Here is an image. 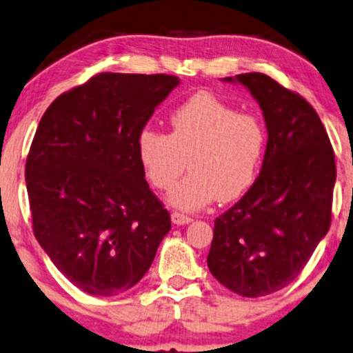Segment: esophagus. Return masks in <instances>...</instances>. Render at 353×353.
I'll return each instance as SVG.
<instances>
[{"label": "esophagus", "instance_id": "34e87169", "mask_svg": "<svg viewBox=\"0 0 353 353\" xmlns=\"http://www.w3.org/2000/svg\"><path fill=\"white\" fill-rule=\"evenodd\" d=\"M191 217L190 216H185L181 214V212H173L172 214V223L176 224V225H185V224H190L191 223Z\"/></svg>", "mask_w": 353, "mask_h": 353}]
</instances>
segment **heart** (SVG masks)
<instances>
[{
  "mask_svg": "<svg viewBox=\"0 0 353 353\" xmlns=\"http://www.w3.org/2000/svg\"><path fill=\"white\" fill-rule=\"evenodd\" d=\"M172 132L143 128L136 152L143 176L157 190H168L167 201L183 211H198L217 198H241L259 176L267 149V130L260 117L239 112L212 93L193 94L170 116Z\"/></svg>",
  "mask_w": 353,
  "mask_h": 353,
  "instance_id": "obj_1",
  "label": "heart"
}]
</instances>
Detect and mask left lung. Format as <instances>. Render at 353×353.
Segmentation results:
<instances>
[{
  "instance_id": "8db88e82",
  "label": "left lung",
  "mask_w": 353,
  "mask_h": 353,
  "mask_svg": "<svg viewBox=\"0 0 353 353\" xmlns=\"http://www.w3.org/2000/svg\"><path fill=\"white\" fill-rule=\"evenodd\" d=\"M245 86L267 125L260 175L214 221L208 267L225 288L267 296L296 278L330 225L336 159L306 99L263 73L223 78Z\"/></svg>"
}]
</instances>
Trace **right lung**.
<instances>
[{
  "label": "right lung",
  "instance_id": "1",
  "mask_svg": "<svg viewBox=\"0 0 353 353\" xmlns=\"http://www.w3.org/2000/svg\"><path fill=\"white\" fill-rule=\"evenodd\" d=\"M178 85L172 75L99 73L39 123L26 162L34 236L85 293L116 296L137 285L172 228L136 141Z\"/></svg>",
  "mask_w": 353,
  "mask_h": 353
}]
</instances>
